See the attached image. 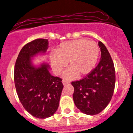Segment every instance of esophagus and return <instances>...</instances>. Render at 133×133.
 <instances>
[{"label": "esophagus", "mask_w": 133, "mask_h": 133, "mask_svg": "<svg viewBox=\"0 0 133 133\" xmlns=\"http://www.w3.org/2000/svg\"><path fill=\"white\" fill-rule=\"evenodd\" d=\"M70 82L69 81H68V80L66 79H63L62 80V83H63L64 85H65V84H69Z\"/></svg>", "instance_id": "obj_1"}]
</instances>
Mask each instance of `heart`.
Masks as SVG:
<instances>
[{
    "mask_svg": "<svg viewBox=\"0 0 133 133\" xmlns=\"http://www.w3.org/2000/svg\"><path fill=\"white\" fill-rule=\"evenodd\" d=\"M100 54L96 42L85 39L64 42L55 53L50 55V62L55 73L59 74L69 62L70 68L64 72V77L73 78L77 75L84 76L95 67Z\"/></svg>",
    "mask_w": 133,
    "mask_h": 133,
    "instance_id": "obj_1",
    "label": "heart"
}]
</instances>
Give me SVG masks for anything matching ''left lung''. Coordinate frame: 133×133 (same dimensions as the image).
Wrapping results in <instances>:
<instances>
[{
    "instance_id": "8db88e82",
    "label": "left lung",
    "mask_w": 133,
    "mask_h": 133,
    "mask_svg": "<svg viewBox=\"0 0 133 133\" xmlns=\"http://www.w3.org/2000/svg\"><path fill=\"white\" fill-rule=\"evenodd\" d=\"M101 59L97 66L79 81H72L74 104L87 115H96L108 105L113 95L116 72L111 56L106 46L98 42Z\"/></svg>"
}]
</instances>
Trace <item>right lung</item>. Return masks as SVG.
I'll return each instance as SVG.
<instances>
[{"label": "right lung", "instance_id": "add662e5", "mask_svg": "<svg viewBox=\"0 0 133 133\" xmlns=\"http://www.w3.org/2000/svg\"><path fill=\"white\" fill-rule=\"evenodd\" d=\"M48 44L47 39L43 38L26 44L14 66V84L19 99L26 111L39 119L54 114L64 87L62 79L51 75L47 64L43 63L39 67L32 64V57L45 54Z\"/></svg>", "mask_w": 133, "mask_h": 133}]
</instances>
